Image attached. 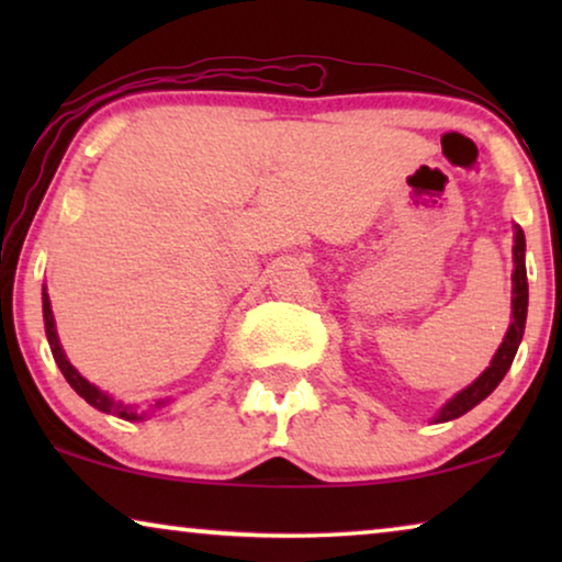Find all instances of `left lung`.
<instances>
[{
  "label": "left lung",
  "mask_w": 562,
  "mask_h": 562,
  "mask_svg": "<svg viewBox=\"0 0 562 562\" xmlns=\"http://www.w3.org/2000/svg\"><path fill=\"white\" fill-rule=\"evenodd\" d=\"M527 302H529V286H527V266H525V233L521 227H514V273H512V325L506 329L504 342L498 345L494 360L475 379L471 386L458 391L448 404L437 412L435 422H450L463 417L465 412H471L475 404H481L491 391H494L506 371L512 368V360L517 356V348L525 335V322H527Z\"/></svg>",
  "instance_id": "8db88e82"
}]
</instances>
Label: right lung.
<instances>
[{"instance_id": "obj_1", "label": "right lung", "mask_w": 562, "mask_h": 562, "mask_svg": "<svg viewBox=\"0 0 562 562\" xmlns=\"http://www.w3.org/2000/svg\"><path fill=\"white\" fill-rule=\"evenodd\" d=\"M43 317H45V335H48V342H50V352H53V358H56V363H58V368H60V373L66 375V381L71 383V389L76 391V394H79L81 398H87V402H89L91 406H94V409L104 412V414H117V417H122V419H130V422H135V419H145V412H143V414H137L130 404L114 402V398H112L110 394H104L102 389H97L94 383H89L87 379H83V375H81L79 371H76V368H74L71 363H68L66 352H64V348H60V342H58L56 319H53L50 299H48V294H45V289H43ZM166 404H168V398H158V402H156V409H160V406H166Z\"/></svg>"}]
</instances>
